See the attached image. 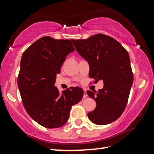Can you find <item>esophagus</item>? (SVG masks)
<instances>
[{
    "instance_id": "34e87169",
    "label": "esophagus",
    "mask_w": 154,
    "mask_h": 154,
    "mask_svg": "<svg viewBox=\"0 0 154 154\" xmlns=\"http://www.w3.org/2000/svg\"><path fill=\"white\" fill-rule=\"evenodd\" d=\"M88 97V94L87 92H86V90L84 89L83 90V98H87Z\"/></svg>"
}]
</instances>
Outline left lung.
Listing matches in <instances>:
<instances>
[{"mask_svg": "<svg viewBox=\"0 0 154 154\" xmlns=\"http://www.w3.org/2000/svg\"><path fill=\"white\" fill-rule=\"evenodd\" d=\"M73 43L88 62L90 77L104 83V88L98 92L87 91L97 104L88 116L96 125L112 123L125 110L133 83L128 52L116 40L102 33L85 40H73Z\"/></svg>", "mask_w": 154, "mask_h": 154, "instance_id": "obj_1", "label": "left lung"}]
</instances>
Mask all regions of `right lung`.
Here are the masks:
<instances>
[{
    "instance_id": "right-lung-1",
    "label": "right lung",
    "mask_w": 154,
    "mask_h": 154,
    "mask_svg": "<svg viewBox=\"0 0 154 154\" xmlns=\"http://www.w3.org/2000/svg\"><path fill=\"white\" fill-rule=\"evenodd\" d=\"M72 42L42 37L25 50L21 59L17 85L23 105L31 119L45 128L64 125L71 106L83 98L81 88H67L60 94L54 86L66 57L75 50Z\"/></svg>"
}]
</instances>
